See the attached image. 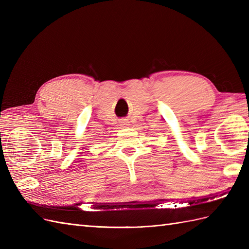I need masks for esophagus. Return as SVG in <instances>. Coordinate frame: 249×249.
Instances as JSON below:
<instances>
[{
  "label": "esophagus",
  "instance_id": "esophagus-1",
  "mask_svg": "<svg viewBox=\"0 0 249 249\" xmlns=\"http://www.w3.org/2000/svg\"><path fill=\"white\" fill-rule=\"evenodd\" d=\"M120 123H121V126H123V127H124V126H127V125H129V124H128L129 122H128V120H127V119H122Z\"/></svg>",
  "mask_w": 249,
  "mask_h": 249
}]
</instances>
